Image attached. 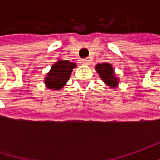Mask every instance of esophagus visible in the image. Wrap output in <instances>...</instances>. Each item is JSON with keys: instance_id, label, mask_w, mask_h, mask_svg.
<instances>
[{"instance_id": "34e87169", "label": "esophagus", "mask_w": 160, "mask_h": 160, "mask_svg": "<svg viewBox=\"0 0 160 160\" xmlns=\"http://www.w3.org/2000/svg\"><path fill=\"white\" fill-rule=\"evenodd\" d=\"M82 63H83V65H89L90 64L89 59H87V58H84V59H82Z\"/></svg>"}]
</instances>
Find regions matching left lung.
Instances as JSON below:
<instances>
[{
    "mask_svg": "<svg viewBox=\"0 0 160 160\" xmlns=\"http://www.w3.org/2000/svg\"><path fill=\"white\" fill-rule=\"evenodd\" d=\"M95 69L97 73L99 74L100 77L102 78V81L104 82V83H106L108 86H109L112 89L118 87L119 83V79L118 77H116L112 65L107 62H103L102 64L96 65Z\"/></svg>",
    "mask_w": 160,
    "mask_h": 160,
    "instance_id": "1",
    "label": "left lung"
}]
</instances>
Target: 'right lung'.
Instances as JSON below:
<instances>
[{
  "label": "right lung",
  "instance_id": "right-lung-1",
  "mask_svg": "<svg viewBox=\"0 0 160 160\" xmlns=\"http://www.w3.org/2000/svg\"><path fill=\"white\" fill-rule=\"evenodd\" d=\"M77 68V64L68 60L58 59L52 66L51 70L44 77V83L48 89L58 91L63 88L69 80L73 69Z\"/></svg>",
  "mask_w": 160,
  "mask_h": 160
}]
</instances>
